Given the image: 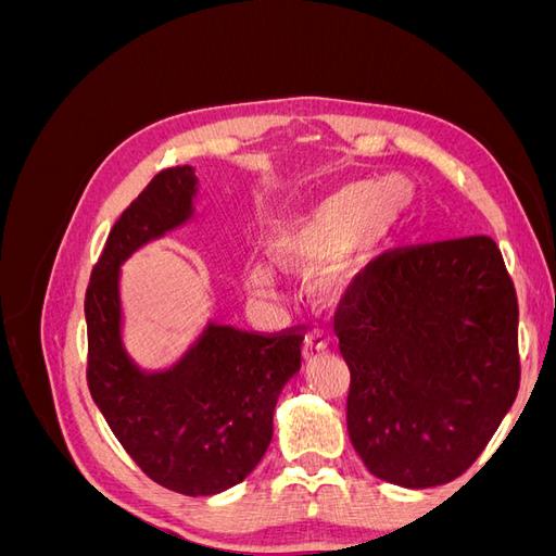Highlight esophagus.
Here are the masks:
<instances>
[{"instance_id": "obj_1", "label": "esophagus", "mask_w": 556, "mask_h": 556, "mask_svg": "<svg viewBox=\"0 0 556 556\" xmlns=\"http://www.w3.org/2000/svg\"><path fill=\"white\" fill-rule=\"evenodd\" d=\"M325 352H327V341L323 339V336H319V333H308L306 341H304V359L313 362L319 355H325Z\"/></svg>"}]
</instances>
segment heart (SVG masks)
I'll return each instance as SVG.
<instances>
[{
    "mask_svg": "<svg viewBox=\"0 0 556 556\" xmlns=\"http://www.w3.org/2000/svg\"><path fill=\"white\" fill-rule=\"evenodd\" d=\"M410 197L396 178L350 182L315 206L285 223L271 239V260L280 268H299L325 260L315 268V292L325 299L343 294L376 245L406 213ZM252 290H274L271 266L250 271Z\"/></svg>",
    "mask_w": 556,
    "mask_h": 556,
    "instance_id": "obj_1",
    "label": "heart"
}]
</instances>
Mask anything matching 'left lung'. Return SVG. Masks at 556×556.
I'll return each mask as SVG.
<instances>
[{
	"label": "left lung",
	"instance_id": "obj_1",
	"mask_svg": "<svg viewBox=\"0 0 556 556\" xmlns=\"http://www.w3.org/2000/svg\"><path fill=\"white\" fill-rule=\"evenodd\" d=\"M517 294L490 237L387 255L333 317L350 368L348 433L408 490L459 478L519 390Z\"/></svg>",
	"mask_w": 556,
	"mask_h": 556
}]
</instances>
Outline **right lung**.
I'll use <instances>...</instances> for the list:
<instances>
[{
  "instance_id": "add662e5",
  "label": "right lung",
  "mask_w": 556,
  "mask_h": 556,
  "mask_svg": "<svg viewBox=\"0 0 556 556\" xmlns=\"http://www.w3.org/2000/svg\"><path fill=\"white\" fill-rule=\"evenodd\" d=\"M194 166L150 180L109 233L86 294L88 387L115 439L166 490L215 496L243 482L274 439L282 387L301 368L296 331L262 336L208 319L162 371L125 348L121 268L150 241L194 220Z\"/></svg>"
}]
</instances>
